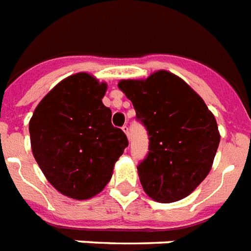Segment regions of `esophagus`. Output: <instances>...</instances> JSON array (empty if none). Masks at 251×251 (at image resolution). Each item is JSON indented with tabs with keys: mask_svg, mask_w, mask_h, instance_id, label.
Returning a JSON list of instances; mask_svg holds the SVG:
<instances>
[{
	"mask_svg": "<svg viewBox=\"0 0 251 251\" xmlns=\"http://www.w3.org/2000/svg\"><path fill=\"white\" fill-rule=\"evenodd\" d=\"M122 131H124V133H125L126 135H127V138H129V137H130V134H129V126H127V125H124V126H122Z\"/></svg>",
	"mask_w": 251,
	"mask_h": 251,
	"instance_id": "obj_1",
	"label": "esophagus"
}]
</instances>
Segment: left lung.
Here are the masks:
<instances>
[{
	"mask_svg": "<svg viewBox=\"0 0 251 251\" xmlns=\"http://www.w3.org/2000/svg\"><path fill=\"white\" fill-rule=\"evenodd\" d=\"M118 88L149 131V154L137 167L143 191L164 204L187 198L209 174L219 149L213 113L184 80L168 71L121 80Z\"/></svg>",
	"mask_w": 251,
	"mask_h": 251,
	"instance_id": "8db88e82",
	"label": "left lung"
}]
</instances>
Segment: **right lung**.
<instances>
[{"mask_svg":"<svg viewBox=\"0 0 251 251\" xmlns=\"http://www.w3.org/2000/svg\"><path fill=\"white\" fill-rule=\"evenodd\" d=\"M106 88L87 72L71 75L42 99L28 124L32 155L46 179L75 200L100 194L129 145L102 104Z\"/></svg>","mask_w":251,"mask_h":251,"instance_id":"right-lung-1","label":"right lung"}]
</instances>
